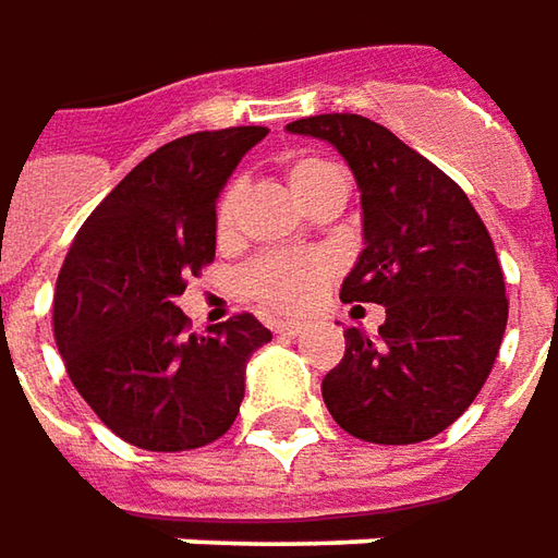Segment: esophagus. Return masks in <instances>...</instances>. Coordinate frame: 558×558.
Here are the masks:
<instances>
[{"instance_id":"1","label":"esophagus","mask_w":558,"mask_h":558,"mask_svg":"<svg viewBox=\"0 0 558 558\" xmlns=\"http://www.w3.org/2000/svg\"><path fill=\"white\" fill-rule=\"evenodd\" d=\"M305 330V324H299V320H278L275 324V333H280V337H299Z\"/></svg>"}]
</instances>
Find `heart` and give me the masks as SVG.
Instances as JSON below:
<instances>
[{
  "label": "heart",
  "mask_w": 558,
  "mask_h": 558,
  "mask_svg": "<svg viewBox=\"0 0 558 558\" xmlns=\"http://www.w3.org/2000/svg\"><path fill=\"white\" fill-rule=\"evenodd\" d=\"M287 184L308 209H315L330 191L342 187V175L320 157H299L287 166ZM243 184L231 182L216 206V238L234 243L241 231ZM337 259L330 253H296V256H262L243 275V290L278 315H299L312 308L327 283L337 278Z\"/></svg>",
  "instance_id": "b5f03b06"
}]
</instances>
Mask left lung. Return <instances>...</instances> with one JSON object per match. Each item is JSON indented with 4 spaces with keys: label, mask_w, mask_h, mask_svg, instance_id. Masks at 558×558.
Segmentation results:
<instances>
[{
    "label": "left lung",
    "mask_w": 558,
    "mask_h": 558,
    "mask_svg": "<svg viewBox=\"0 0 558 558\" xmlns=\"http://www.w3.org/2000/svg\"><path fill=\"white\" fill-rule=\"evenodd\" d=\"M330 142L355 172L364 250L342 302L386 305L379 337L345 330V355L324 376L330 416L374 445L445 433L475 401L507 330V283L488 228L463 187L357 113L287 125Z\"/></svg>",
    "instance_id": "left-lung-1"
}]
</instances>
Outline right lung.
Returning <instances> with one entry per match:
<instances>
[{"mask_svg":"<svg viewBox=\"0 0 558 558\" xmlns=\"http://www.w3.org/2000/svg\"><path fill=\"white\" fill-rule=\"evenodd\" d=\"M265 135L234 125L157 147L70 243L54 342L76 392L135 448L194 451L221 438L241 411L246 361L271 339L253 315L187 333L175 305L216 259V197Z\"/></svg>","mask_w":558,"mask_h":558,"instance_id":"add662e5","label":"right lung"}]
</instances>
